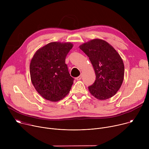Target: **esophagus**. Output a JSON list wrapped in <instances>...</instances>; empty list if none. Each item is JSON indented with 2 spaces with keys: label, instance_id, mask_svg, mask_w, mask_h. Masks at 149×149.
<instances>
[{
  "label": "esophagus",
  "instance_id": "esophagus-1",
  "mask_svg": "<svg viewBox=\"0 0 149 149\" xmlns=\"http://www.w3.org/2000/svg\"><path fill=\"white\" fill-rule=\"evenodd\" d=\"M81 78H82V75H79V77H77V78H76V79H77V80H80Z\"/></svg>",
  "mask_w": 149,
  "mask_h": 149
}]
</instances>
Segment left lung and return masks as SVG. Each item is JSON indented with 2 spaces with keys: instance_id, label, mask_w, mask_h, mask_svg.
<instances>
[{
  "instance_id": "1",
  "label": "left lung",
  "mask_w": 149,
  "mask_h": 149,
  "mask_svg": "<svg viewBox=\"0 0 149 149\" xmlns=\"http://www.w3.org/2000/svg\"><path fill=\"white\" fill-rule=\"evenodd\" d=\"M79 47L88 56L96 75L94 83L88 87L90 93L100 100L111 98L124 79V65L120 54L107 42L98 38Z\"/></svg>"
}]
</instances>
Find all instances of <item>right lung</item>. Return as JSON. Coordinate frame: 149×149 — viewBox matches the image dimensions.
<instances>
[{"label": "right lung", "instance_id": "1", "mask_svg": "<svg viewBox=\"0 0 149 149\" xmlns=\"http://www.w3.org/2000/svg\"><path fill=\"white\" fill-rule=\"evenodd\" d=\"M72 47L69 42H52L33 55L29 66L31 79L44 98L56 102L69 93L74 78L68 72L65 58Z\"/></svg>", "mask_w": 149, "mask_h": 149}]
</instances>
